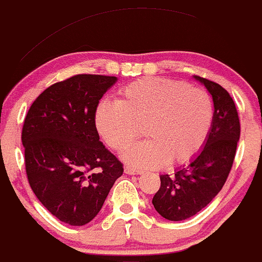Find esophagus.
Masks as SVG:
<instances>
[{
    "label": "esophagus",
    "instance_id": "obj_1",
    "mask_svg": "<svg viewBox=\"0 0 262 262\" xmlns=\"http://www.w3.org/2000/svg\"><path fill=\"white\" fill-rule=\"evenodd\" d=\"M125 172L128 175H140L142 174V170H137V169H134L132 166H126Z\"/></svg>",
    "mask_w": 262,
    "mask_h": 262
}]
</instances>
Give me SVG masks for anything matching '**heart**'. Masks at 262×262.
<instances>
[{"label":"heart","mask_w":262,"mask_h":262,"mask_svg":"<svg viewBox=\"0 0 262 262\" xmlns=\"http://www.w3.org/2000/svg\"><path fill=\"white\" fill-rule=\"evenodd\" d=\"M214 107L202 88L165 78H144L122 88L120 101H102L96 126L104 141L117 151L127 149L141 128L149 140L123 154L136 168L180 165L193 160L211 134Z\"/></svg>","instance_id":"heart-1"}]
</instances>
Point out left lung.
Wrapping results in <instances>:
<instances>
[{
    "instance_id": "left-lung-1",
    "label": "left lung",
    "mask_w": 262,
    "mask_h": 262,
    "mask_svg": "<svg viewBox=\"0 0 262 262\" xmlns=\"http://www.w3.org/2000/svg\"><path fill=\"white\" fill-rule=\"evenodd\" d=\"M212 96L214 117L211 134L201 152L174 175H160V189L152 198L156 212L169 221H184L208 206L230 174L237 142L239 118L227 91L218 83L194 75Z\"/></svg>"
}]
</instances>
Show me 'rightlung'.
<instances>
[{
  "label": "right lung",
  "instance_id": "1",
  "mask_svg": "<svg viewBox=\"0 0 262 262\" xmlns=\"http://www.w3.org/2000/svg\"><path fill=\"white\" fill-rule=\"evenodd\" d=\"M116 77L78 74L47 88L23 126L29 184L61 222L83 226L101 211L122 163L99 141L96 110Z\"/></svg>",
  "mask_w": 262,
  "mask_h": 262
}]
</instances>
